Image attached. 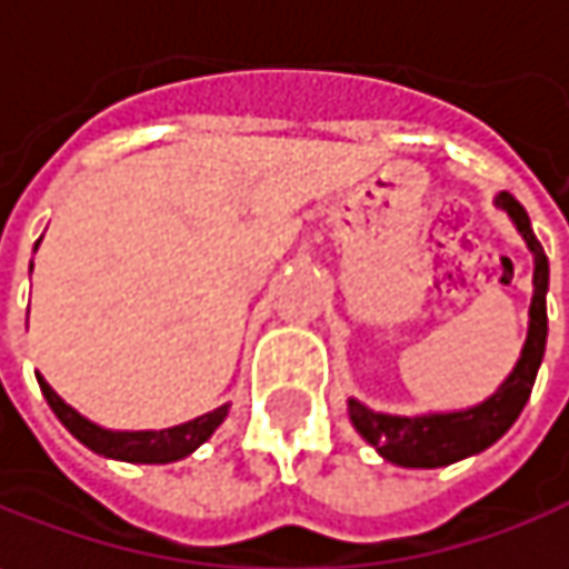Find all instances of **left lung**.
Instances as JSON below:
<instances>
[{"label":"left lung","mask_w":569,"mask_h":569,"mask_svg":"<svg viewBox=\"0 0 569 569\" xmlns=\"http://www.w3.org/2000/svg\"><path fill=\"white\" fill-rule=\"evenodd\" d=\"M497 207L512 216L516 229L529 241L535 254V292H531L529 309V337L522 347V357L509 379L483 405L456 413H427V417H391L376 413L359 401H350V420L359 436L379 449V456L401 468H442L458 458L478 456L487 446H493L503 432L516 423L531 395V385L538 376V366L545 357V340H548V309H545V292H548V258L541 241L535 238L529 222V212L512 193H500Z\"/></svg>","instance_id":"1"}]
</instances>
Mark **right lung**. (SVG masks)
<instances>
[{
	"label": "right lung",
	"mask_w": 569,
	"mask_h": 569,
	"mask_svg": "<svg viewBox=\"0 0 569 569\" xmlns=\"http://www.w3.org/2000/svg\"><path fill=\"white\" fill-rule=\"evenodd\" d=\"M38 382L43 398H47V405L60 417L62 427L72 432L82 446H88L98 456L120 458V461H139V465H164V461H178V458L190 456L197 446H203L210 439L216 427L229 413V405H222V408L210 410V413H203V417H197L190 423H181V427H171V430L113 432L101 430L91 420H86L82 413H76L40 376Z\"/></svg>",
	"instance_id": "obj_1"
}]
</instances>
